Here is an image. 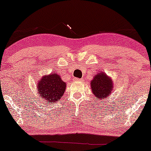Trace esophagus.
<instances>
[{"label":"esophagus","instance_id":"obj_1","mask_svg":"<svg viewBox=\"0 0 151 151\" xmlns=\"http://www.w3.org/2000/svg\"><path fill=\"white\" fill-rule=\"evenodd\" d=\"M82 79H79V78H74V81H82Z\"/></svg>","mask_w":151,"mask_h":151}]
</instances>
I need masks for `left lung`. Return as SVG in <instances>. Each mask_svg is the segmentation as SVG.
I'll return each mask as SVG.
<instances>
[{
  "mask_svg": "<svg viewBox=\"0 0 151 151\" xmlns=\"http://www.w3.org/2000/svg\"><path fill=\"white\" fill-rule=\"evenodd\" d=\"M113 81L106 74L101 72L96 74L91 81L92 92L99 99H106L111 93L113 90Z\"/></svg>",
  "mask_w": 151,
  "mask_h": 151,
  "instance_id": "1",
  "label": "left lung"
}]
</instances>
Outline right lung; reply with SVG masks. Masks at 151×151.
Masks as SVG:
<instances>
[{"mask_svg": "<svg viewBox=\"0 0 151 151\" xmlns=\"http://www.w3.org/2000/svg\"><path fill=\"white\" fill-rule=\"evenodd\" d=\"M37 91L40 95V101L56 103L65 93L66 84L56 73L43 76L37 82ZM39 101V100H38Z\"/></svg>", "mask_w": 151, "mask_h": 151, "instance_id": "add662e5", "label": "right lung"}]
</instances>
